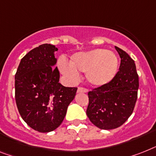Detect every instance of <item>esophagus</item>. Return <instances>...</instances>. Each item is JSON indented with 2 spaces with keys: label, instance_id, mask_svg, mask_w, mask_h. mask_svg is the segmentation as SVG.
<instances>
[{
  "label": "esophagus",
  "instance_id": "obj_1",
  "mask_svg": "<svg viewBox=\"0 0 156 156\" xmlns=\"http://www.w3.org/2000/svg\"><path fill=\"white\" fill-rule=\"evenodd\" d=\"M86 92H87V89L84 87H78L77 89V93H86Z\"/></svg>",
  "mask_w": 156,
  "mask_h": 156
}]
</instances>
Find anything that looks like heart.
I'll use <instances>...</instances> for the list:
<instances>
[{
  "label": "heart",
  "instance_id": "heart-1",
  "mask_svg": "<svg viewBox=\"0 0 156 156\" xmlns=\"http://www.w3.org/2000/svg\"><path fill=\"white\" fill-rule=\"evenodd\" d=\"M60 72L71 81L79 80V73H85V79L95 87L106 86L114 80L119 70V60L115 53L104 48H96L73 54L70 64L59 62Z\"/></svg>",
  "mask_w": 156,
  "mask_h": 156
}]
</instances>
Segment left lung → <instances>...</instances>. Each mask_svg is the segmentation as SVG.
I'll return each instance as SVG.
<instances>
[{"mask_svg": "<svg viewBox=\"0 0 156 156\" xmlns=\"http://www.w3.org/2000/svg\"><path fill=\"white\" fill-rule=\"evenodd\" d=\"M121 58L119 72L111 83L88 92L87 115L100 129L120 127L132 114L139 88L135 61L126 52L115 46Z\"/></svg>", "mask_w": 156, "mask_h": 156, "instance_id": "obj_1", "label": "left lung"}]
</instances>
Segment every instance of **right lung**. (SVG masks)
Here are the masks:
<instances>
[{
	"mask_svg": "<svg viewBox=\"0 0 156 156\" xmlns=\"http://www.w3.org/2000/svg\"><path fill=\"white\" fill-rule=\"evenodd\" d=\"M55 45L44 44L20 60L15 75V99L24 121L39 132L56 129L74 100L76 87L60 83Z\"/></svg>",
	"mask_w": 156,
	"mask_h": 156,
	"instance_id": "add662e5",
	"label": "right lung"
}]
</instances>
